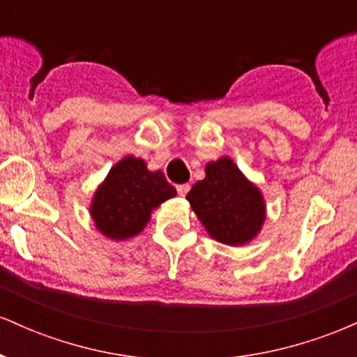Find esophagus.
<instances>
[{
  "label": "esophagus",
  "mask_w": 357,
  "mask_h": 357,
  "mask_svg": "<svg viewBox=\"0 0 357 357\" xmlns=\"http://www.w3.org/2000/svg\"><path fill=\"white\" fill-rule=\"evenodd\" d=\"M176 190H178L179 196H186L188 191H190V184H178V186H176Z\"/></svg>",
  "instance_id": "1"
}]
</instances>
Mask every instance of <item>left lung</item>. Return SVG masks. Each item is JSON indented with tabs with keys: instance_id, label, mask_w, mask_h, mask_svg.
I'll list each match as a JSON object with an SVG mask.
<instances>
[{
	"instance_id": "8db88e82",
	"label": "left lung",
	"mask_w": 357,
	"mask_h": 357,
	"mask_svg": "<svg viewBox=\"0 0 357 357\" xmlns=\"http://www.w3.org/2000/svg\"><path fill=\"white\" fill-rule=\"evenodd\" d=\"M186 199L206 231L221 243H248L264 225V198L230 158L210 162L204 179L191 188Z\"/></svg>"
}]
</instances>
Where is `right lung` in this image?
Masks as SVG:
<instances>
[{"label": "right lung", "instance_id": "1", "mask_svg": "<svg viewBox=\"0 0 357 357\" xmlns=\"http://www.w3.org/2000/svg\"><path fill=\"white\" fill-rule=\"evenodd\" d=\"M176 196L161 171L151 173L146 162L127 155L110 169L93 195L92 218L96 227L112 240L137 235L151 218V211Z\"/></svg>", "mask_w": 357, "mask_h": 357}]
</instances>
